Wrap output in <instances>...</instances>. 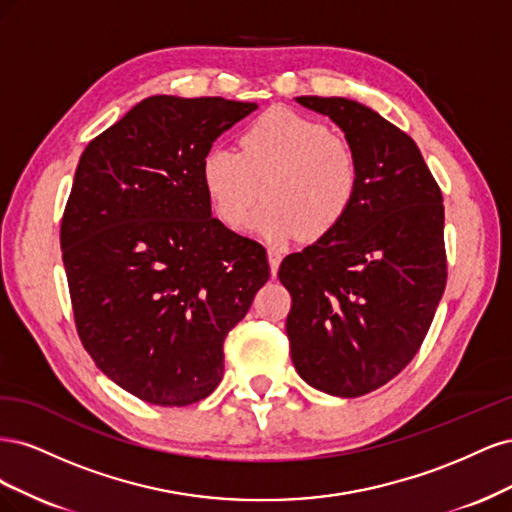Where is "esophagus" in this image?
Here are the masks:
<instances>
[{"instance_id":"1","label":"esophagus","mask_w":512,"mask_h":512,"mask_svg":"<svg viewBox=\"0 0 512 512\" xmlns=\"http://www.w3.org/2000/svg\"><path fill=\"white\" fill-rule=\"evenodd\" d=\"M267 258H269V267H271V275L277 273V269H280V262H282V254L277 250H267Z\"/></svg>"}]
</instances>
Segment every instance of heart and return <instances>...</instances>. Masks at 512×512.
Segmentation results:
<instances>
[{
    "label": "heart",
    "instance_id": "heart-1",
    "mask_svg": "<svg viewBox=\"0 0 512 512\" xmlns=\"http://www.w3.org/2000/svg\"><path fill=\"white\" fill-rule=\"evenodd\" d=\"M200 181L213 213L239 228L262 203L247 230L267 241H318L344 222L361 185V162L344 136L324 123L275 108L241 138V151L211 147L200 160Z\"/></svg>",
    "mask_w": 512,
    "mask_h": 512
}]
</instances>
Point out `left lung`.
<instances>
[{
    "label": "left lung",
    "mask_w": 512,
    "mask_h": 512,
    "mask_svg": "<svg viewBox=\"0 0 512 512\" xmlns=\"http://www.w3.org/2000/svg\"><path fill=\"white\" fill-rule=\"evenodd\" d=\"M329 117L361 162L359 194L331 235L282 260L297 374L333 397L380 389L421 348L446 286L444 207L412 138L348 98H294Z\"/></svg>",
    "instance_id": "8db88e82"
}]
</instances>
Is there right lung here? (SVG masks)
<instances>
[{"label":"right lung","instance_id":"right-lung-1","mask_svg":"<svg viewBox=\"0 0 512 512\" xmlns=\"http://www.w3.org/2000/svg\"><path fill=\"white\" fill-rule=\"evenodd\" d=\"M258 108L151 96L91 141L61 220L76 329L104 376L181 408L224 376V339L269 280L267 252L211 215L200 160Z\"/></svg>","mask_w":512,"mask_h":512}]
</instances>
